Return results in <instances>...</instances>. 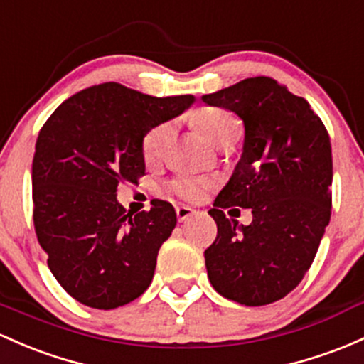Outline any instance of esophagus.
I'll use <instances>...</instances> for the list:
<instances>
[{"label": "esophagus", "instance_id": "1", "mask_svg": "<svg viewBox=\"0 0 364 364\" xmlns=\"http://www.w3.org/2000/svg\"><path fill=\"white\" fill-rule=\"evenodd\" d=\"M176 214H178L179 221L185 223V221H188L191 215L197 214V210L191 209V207H188V205H179L178 209H176Z\"/></svg>", "mask_w": 364, "mask_h": 364}]
</instances>
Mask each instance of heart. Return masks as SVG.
Masks as SVG:
<instances>
[{
    "instance_id": "obj_1",
    "label": "heart",
    "mask_w": 364,
    "mask_h": 364,
    "mask_svg": "<svg viewBox=\"0 0 364 364\" xmlns=\"http://www.w3.org/2000/svg\"><path fill=\"white\" fill-rule=\"evenodd\" d=\"M193 124L205 136L207 141L215 146H221V149L225 145H233L242 131L240 119L231 112L218 109V107H205V109L198 110L193 115ZM167 134H169V124L166 122L157 124L146 131L141 139V154L146 162L155 161L161 155ZM209 186L210 183L207 179L183 176V178H176L169 188L173 193L186 198V200H198Z\"/></svg>"
}]
</instances>
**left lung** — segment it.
<instances>
[{"label": "left lung", "instance_id": "8db88e82", "mask_svg": "<svg viewBox=\"0 0 364 364\" xmlns=\"http://www.w3.org/2000/svg\"><path fill=\"white\" fill-rule=\"evenodd\" d=\"M203 103L243 121L242 157L209 210L218 237L203 252L214 290L243 306L279 301L304 278L331 214V145L304 98L271 77H249ZM231 205L253 209L249 227L228 220Z\"/></svg>", "mask_w": 364, "mask_h": 364}]
</instances>
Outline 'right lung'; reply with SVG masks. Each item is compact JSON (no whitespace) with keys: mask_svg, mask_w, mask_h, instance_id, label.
Masks as SVG:
<instances>
[{"mask_svg":"<svg viewBox=\"0 0 364 364\" xmlns=\"http://www.w3.org/2000/svg\"><path fill=\"white\" fill-rule=\"evenodd\" d=\"M193 102V95L157 98L103 82L67 98L39 131L33 161L36 235L53 277L81 304L114 309L149 289L176 210L155 198L150 210L126 213L117 186L145 174L146 131Z\"/></svg>","mask_w":364,"mask_h":364,"instance_id":"1","label":"right lung"}]
</instances>
